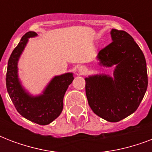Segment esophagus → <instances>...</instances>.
<instances>
[{
    "mask_svg": "<svg viewBox=\"0 0 152 152\" xmlns=\"http://www.w3.org/2000/svg\"><path fill=\"white\" fill-rule=\"evenodd\" d=\"M79 72H80V74L86 73V72H87V69L83 66L80 67V68H79Z\"/></svg>",
    "mask_w": 152,
    "mask_h": 152,
    "instance_id": "esophagus-1",
    "label": "esophagus"
}]
</instances>
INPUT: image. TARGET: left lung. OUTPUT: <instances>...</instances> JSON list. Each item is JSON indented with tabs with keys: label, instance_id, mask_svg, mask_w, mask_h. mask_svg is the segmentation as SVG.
<instances>
[{
	"label": "left lung",
	"instance_id": "left-lung-1",
	"mask_svg": "<svg viewBox=\"0 0 152 152\" xmlns=\"http://www.w3.org/2000/svg\"><path fill=\"white\" fill-rule=\"evenodd\" d=\"M112 42L101 50V66H114L113 76L102 73L85 78L86 95L94 113L110 122H118L137 110L148 88L144 55L125 31L112 29Z\"/></svg>",
	"mask_w": 152,
	"mask_h": 152
}]
</instances>
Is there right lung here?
<instances>
[{
    "mask_svg": "<svg viewBox=\"0 0 152 152\" xmlns=\"http://www.w3.org/2000/svg\"><path fill=\"white\" fill-rule=\"evenodd\" d=\"M37 35L34 31L26 33L12 51L8 62L6 87L11 100L20 115L32 122L46 125L54 121L62 112L64 94L74 77L72 72L55 76L42 93L38 95H31L23 87L18 74V62L28 39Z\"/></svg>",
    "mask_w": 152,
    "mask_h": 152,
    "instance_id": "obj_1",
    "label": "right lung"
}]
</instances>
